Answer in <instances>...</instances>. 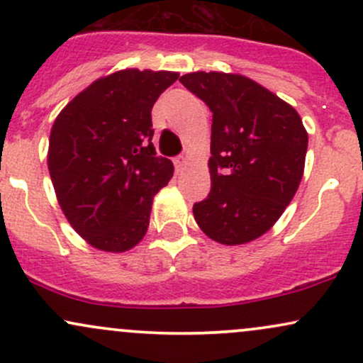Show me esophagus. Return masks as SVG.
Masks as SVG:
<instances>
[{
  "mask_svg": "<svg viewBox=\"0 0 363 363\" xmlns=\"http://www.w3.org/2000/svg\"><path fill=\"white\" fill-rule=\"evenodd\" d=\"M187 157H189V153L184 152V153H181V155H179V157L176 158V160H174V165H176L177 172H179V170H181V169L184 167V165H186V162H187Z\"/></svg>",
  "mask_w": 363,
  "mask_h": 363,
  "instance_id": "esophagus-1",
  "label": "esophagus"
}]
</instances>
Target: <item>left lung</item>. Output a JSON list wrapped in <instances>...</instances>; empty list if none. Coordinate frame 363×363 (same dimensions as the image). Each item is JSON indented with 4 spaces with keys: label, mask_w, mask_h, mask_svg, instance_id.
Wrapping results in <instances>:
<instances>
[{
    "label": "left lung",
    "mask_w": 363,
    "mask_h": 363,
    "mask_svg": "<svg viewBox=\"0 0 363 363\" xmlns=\"http://www.w3.org/2000/svg\"><path fill=\"white\" fill-rule=\"evenodd\" d=\"M179 82L213 114L211 189L194 203V220L216 242H251L273 227L301 184L307 153L301 116L240 74L198 72Z\"/></svg>",
    "instance_id": "8db88e82"
}]
</instances>
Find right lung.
I'll list each match as a JSON object with an SVG mask.
<instances>
[{
	"mask_svg": "<svg viewBox=\"0 0 363 363\" xmlns=\"http://www.w3.org/2000/svg\"><path fill=\"white\" fill-rule=\"evenodd\" d=\"M179 78L124 69L94 82L54 121L48 165L62 213L94 247L123 252L147 234L153 196L174 174L153 148L152 107Z\"/></svg>",
	"mask_w": 363,
	"mask_h": 363,
	"instance_id": "add662e5",
	"label": "right lung"
}]
</instances>
